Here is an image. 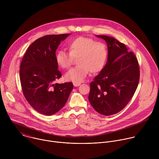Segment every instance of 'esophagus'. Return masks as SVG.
<instances>
[{
    "instance_id": "esophagus-1",
    "label": "esophagus",
    "mask_w": 159,
    "mask_h": 159,
    "mask_svg": "<svg viewBox=\"0 0 159 159\" xmlns=\"http://www.w3.org/2000/svg\"><path fill=\"white\" fill-rule=\"evenodd\" d=\"M80 85V83H79V82H74V85L75 87H78Z\"/></svg>"
}]
</instances>
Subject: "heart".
<instances>
[{"label": "heart", "instance_id": "1", "mask_svg": "<svg viewBox=\"0 0 159 159\" xmlns=\"http://www.w3.org/2000/svg\"><path fill=\"white\" fill-rule=\"evenodd\" d=\"M68 48L69 53L61 50L55 55L57 63L63 69L69 68L74 58L77 57L78 65L66 73L65 77L66 80L82 82L90 72L92 74L98 73L106 64L107 49L104 43L90 38L80 36L68 44Z\"/></svg>", "mask_w": 159, "mask_h": 159}]
</instances>
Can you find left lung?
Returning a JSON list of instances; mask_svg holds the SVG:
<instances>
[{
  "mask_svg": "<svg viewBox=\"0 0 159 159\" xmlns=\"http://www.w3.org/2000/svg\"><path fill=\"white\" fill-rule=\"evenodd\" d=\"M97 36L107 43V61L90 84L89 101L99 114L110 116L121 111L133 98L139 83L140 67L124 43L112 37Z\"/></svg>",
  "mask_w": 159,
  "mask_h": 159,
  "instance_id": "1",
  "label": "left lung"
}]
</instances>
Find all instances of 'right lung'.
I'll use <instances>...</instances> for the list:
<instances>
[{"instance_id":"add662e5","label":"right lung","mask_w":159,"mask_h":159,"mask_svg":"<svg viewBox=\"0 0 159 159\" xmlns=\"http://www.w3.org/2000/svg\"><path fill=\"white\" fill-rule=\"evenodd\" d=\"M70 34H50L37 39L28 47L20 63L22 93L29 104L44 115L59 111L73 89L72 82L55 83L61 77L55 52L61 41Z\"/></svg>"}]
</instances>
